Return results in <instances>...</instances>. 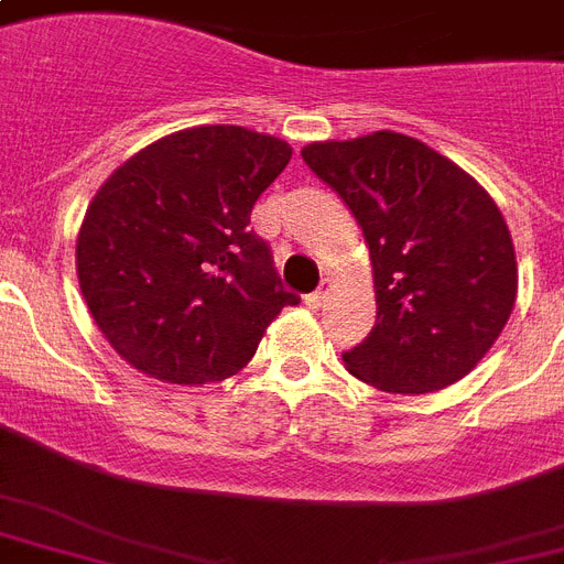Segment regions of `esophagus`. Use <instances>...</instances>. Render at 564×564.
<instances>
[{"label": "esophagus", "mask_w": 564, "mask_h": 564, "mask_svg": "<svg viewBox=\"0 0 564 564\" xmlns=\"http://www.w3.org/2000/svg\"><path fill=\"white\" fill-rule=\"evenodd\" d=\"M327 295H330V283L322 281V286H318L316 292H310V295H307V307L318 310L327 301Z\"/></svg>", "instance_id": "obj_1"}]
</instances>
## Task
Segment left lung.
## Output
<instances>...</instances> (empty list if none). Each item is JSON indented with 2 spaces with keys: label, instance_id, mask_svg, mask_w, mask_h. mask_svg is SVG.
Here are the masks:
<instances>
[{
  "label": "left lung",
  "instance_id": "left-lung-1",
  "mask_svg": "<svg viewBox=\"0 0 564 564\" xmlns=\"http://www.w3.org/2000/svg\"><path fill=\"white\" fill-rule=\"evenodd\" d=\"M301 158L362 228L377 325L343 354L354 377L394 394L463 380L516 307V246L491 195L415 137L375 131Z\"/></svg>",
  "mask_w": 564,
  "mask_h": 564
}]
</instances>
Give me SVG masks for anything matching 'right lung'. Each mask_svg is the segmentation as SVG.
Here are the masks:
<instances>
[{"instance_id": "right-lung-1", "label": "right lung", "mask_w": 564, "mask_h": 564, "mask_svg": "<svg viewBox=\"0 0 564 564\" xmlns=\"http://www.w3.org/2000/svg\"><path fill=\"white\" fill-rule=\"evenodd\" d=\"M292 158L290 143L202 126L145 145L87 207L75 269L110 348L163 383L237 375L286 304L251 207Z\"/></svg>"}]
</instances>
